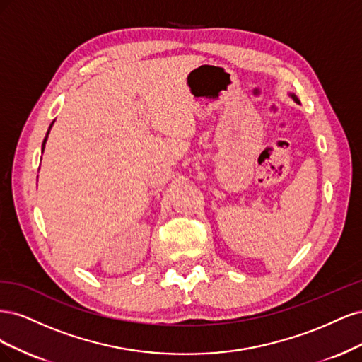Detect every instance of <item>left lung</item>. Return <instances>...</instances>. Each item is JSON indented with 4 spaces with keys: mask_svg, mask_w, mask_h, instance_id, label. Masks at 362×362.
I'll list each match as a JSON object with an SVG mask.
<instances>
[{
    "mask_svg": "<svg viewBox=\"0 0 362 362\" xmlns=\"http://www.w3.org/2000/svg\"><path fill=\"white\" fill-rule=\"evenodd\" d=\"M291 98H293V100H294L296 103H299V100H298V98H296V95H291Z\"/></svg>",
    "mask_w": 362,
    "mask_h": 362,
    "instance_id": "8db88e82",
    "label": "left lung"
}]
</instances>
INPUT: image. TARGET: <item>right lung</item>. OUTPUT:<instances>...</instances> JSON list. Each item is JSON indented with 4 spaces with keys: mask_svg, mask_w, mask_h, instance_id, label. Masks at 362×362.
Listing matches in <instances>:
<instances>
[{
    "mask_svg": "<svg viewBox=\"0 0 362 362\" xmlns=\"http://www.w3.org/2000/svg\"><path fill=\"white\" fill-rule=\"evenodd\" d=\"M48 133H49V131H48ZM45 141H47V137H45V140H43V145L42 146H45Z\"/></svg>",
    "mask_w": 362,
    "mask_h": 362,
    "instance_id": "1",
    "label": "right lung"
}]
</instances>
